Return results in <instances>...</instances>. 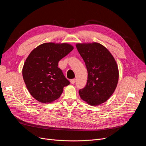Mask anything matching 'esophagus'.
<instances>
[{
    "instance_id": "esophagus-1",
    "label": "esophagus",
    "mask_w": 146,
    "mask_h": 146,
    "mask_svg": "<svg viewBox=\"0 0 146 146\" xmlns=\"http://www.w3.org/2000/svg\"><path fill=\"white\" fill-rule=\"evenodd\" d=\"M75 82H76V79H73L70 80V83L72 84H74L75 83Z\"/></svg>"
}]
</instances>
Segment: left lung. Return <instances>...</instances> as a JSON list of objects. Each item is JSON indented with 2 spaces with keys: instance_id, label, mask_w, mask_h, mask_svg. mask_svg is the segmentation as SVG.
Here are the masks:
<instances>
[{
  "instance_id": "1",
  "label": "left lung",
  "mask_w": 146,
  "mask_h": 146,
  "mask_svg": "<svg viewBox=\"0 0 146 146\" xmlns=\"http://www.w3.org/2000/svg\"><path fill=\"white\" fill-rule=\"evenodd\" d=\"M76 46L88 74L86 85L79 90V95L90 105H100L108 100L117 88L119 72L115 60L99 43H78Z\"/></svg>"
}]
</instances>
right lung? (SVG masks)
Returning <instances> with one entry per match:
<instances>
[{
    "instance_id": "obj_1",
    "label": "right lung",
    "mask_w": 146,
    "mask_h": 146,
    "mask_svg": "<svg viewBox=\"0 0 146 146\" xmlns=\"http://www.w3.org/2000/svg\"><path fill=\"white\" fill-rule=\"evenodd\" d=\"M73 48L67 43L47 42L31 52L23 66L22 76L29 94L36 101L53 102L70 84L58 63Z\"/></svg>"
}]
</instances>
